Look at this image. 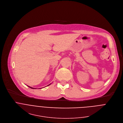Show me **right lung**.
Returning a JSON list of instances; mask_svg holds the SVG:
<instances>
[{
  "instance_id": "add662e5",
  "label": "right lung",
  "mask_w": 123,
  "mask_h": 123,
  "mask_svg": "<svg viewBox=\"0 0 123 123\" xmlns=\"http://www.w3.org/2000/svg\"><path fill=\"white\" fill-rule=\"evenodd\" d=\"M49 85H48V86H49ZM29 87H30V88H32V89H36V88H32V87H30V86H28Z\"/></svg>"
}]
</instances>
